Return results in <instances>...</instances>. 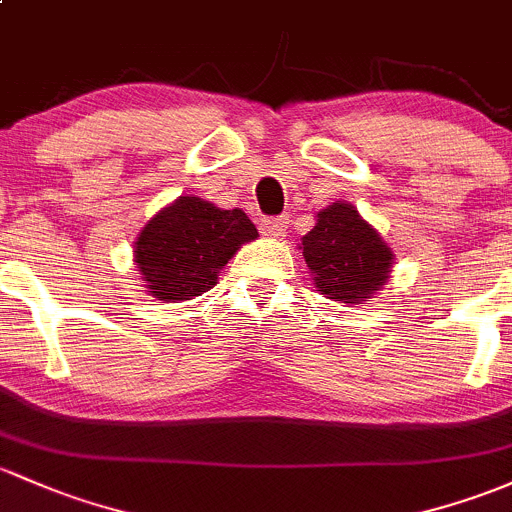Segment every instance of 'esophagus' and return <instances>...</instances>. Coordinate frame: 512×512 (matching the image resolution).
I'll list each match as a JSON object with an SVG mask.
<instances>
[{"mask_svg": "<svg viewBox=\"0 0 512 512\" xmlns=\"http://www.w3.org/2000/svg\"><path fill=\"white\" fill-rule=\"evenodd\" d=\"M261 232L266 234V236H271V239H280V236H285V232H288V217H268V219H263Z\"/></svg>", "mask_w": 512, "mask_h": 512, "instance_id": "1", "label": "esophagus"}]
</instances>
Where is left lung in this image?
I'll return each mask as SVG.
<instances>
[{
  "mask_svg": "<svg viewBox=\"0 0 512 512\" xmlns=\"http://www.w3.org/2000/svg\"><path fill=\"white\" fill-rule=\"evenodd\" d=\"M312 285L322 298L364 305L388 283L395 254L381 232L351 202H332L315 214V227L300 239Z\"/></svg>",
  "mask_w": 512,
  "mask_h": 512,
  "instance_id": "left-lung-1",
  "label": "left lung"
}]
</instances>
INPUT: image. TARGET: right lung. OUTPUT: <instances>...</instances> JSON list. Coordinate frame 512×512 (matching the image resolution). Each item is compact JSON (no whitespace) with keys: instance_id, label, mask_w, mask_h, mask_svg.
Listing matches in <instances>:
<instances>
[{"instance_id":"add662e5","label":"right lung","mask_w":512,"mask_h":512,"mask_svg":"<svg viewBox=\"0 0 512 512\" xmlns=\"http://www.w3.org/2000/svg\"><path fill=\"white\" fill-rule=\"evenodd\" d=\"M254 239L258 229L244 210L183 195L144 224L134 241V268L153 298L192 300L214 288L229 258Z\"/></svg>"}]
</instances>
